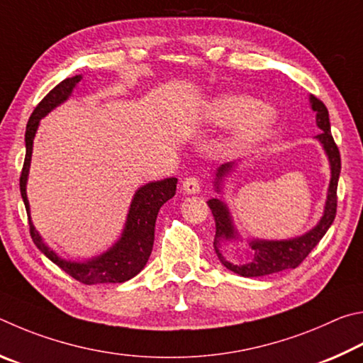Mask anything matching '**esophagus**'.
Instances as JSON below:
<instances>
[{"instance_id": "obj_1", "label": "esophagus", "mask_w": 363, "mask_h": 363, "mask_svg": "<svg viewBox=\"0 0 363 363\" xmlns=\"http://www.w3.org/2000/svg\"><path fill=\"white\" fill-rule=\"evenodd\" d=\"M183 191L188 193V194H196L201 191V183L196 177H188L183 180Z\"/></svg>"}]
</instances>
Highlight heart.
I'll use <instances>...</instances> for the list:
<instances>
[{
	"mask_svg": "<svg viewBox=\"0 0 363 363\" xmlns=\"http://www.w3.org/2000/svg\"><path fill=\"white\" fill-rule=\"evenodd\" d=\"M204 116L212 124L233 123L230 143L240 146L262 140L274 124L276 111L245 95L225 94L208 101Z\"/></svg>",
	"mask_w": 363,
	"mask_h": 363,
	"instance_id": "obj_1",
	"label": "heart"
}]
</instances>
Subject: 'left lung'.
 <instances>
[{
  "label": "left lung",
  "mask_w": 363,
  "mask_h": 363,
  "mask_svg": "<svg viewBox=\"0 0 363 363\" xmlns=\"http://www.w3.org/2000/svg\"><path fill=\"white\" fill-rule=\"evenodd\" d=\"M311 105H313V110L317 113L315 123L322 130L317 140L322 143L323 150H325L330 165H332V180H330L328 186V196H327V204H325V212H323V217L319 221L314 230L309 233L303 234L300 238L289 239V240H252L250 247L253 250V258L250 262L244 264H238L233 262H228V259L221 255L218 249L220 240L226 239H236L238 233L234 231L233 221L230 217V212H228V207L223 202L218 199H211L207 201L208 207L213 213L215 218V226H217V231H215V253H217L218 259L221 264L226 266L228 269L236 272V274L242 277H259V276H268L274 274V272L284 271V269H295L300 266L304 258H306L311 250L320 242V239L325 236L328 228L332 226L333 220L336 217V204H338V196H336V189H338V178L341 172V157H340V150L336 146L332 130H330V119H328V110L327 106L323 105V101L319 100L314 95H311ZM233 164H225L221 165L217 172V189H220V182L228 172L231 170Z\"/></svg>",
  "instance_id": "1"
}]
</instances>
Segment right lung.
I'll return each instance as SVG.
<instances>
[{
	"label": "right lung",
	"instance_id": "add662e5",
	"mask_svg": "<svg viewBox=\"0 0 363 363\" xmlns=\"http://www.w3.org/2000/svg\"><path fill=\"white\" fill-rule=\"evenodd\" d=\"M79 81L81 76L63 79L36 105L33 113H31L27 130H25V148H27V152H25V161L21 174V194L28 215L30 236L38 249L50 262L55 263L60 269L65 271L67 274L81 284H121L137 276L145 268L146 262H148L152 250V242H155V225L157 212L165 202L175 196L177 178H165V180L148 183V185L140 188L132 199L123 236L104 255L89 259V262L84 263L67 262V259L59 258L57 253H54L43 242L41 236L38 234L30 220V206L27 191H25L27 188L25 186H27L31 150H33V137L38 124H40V119L43 116H46L50 110H54L57 105H60L62 101H65L69 97L76 82Z\"/></svg>",
	"mask_w": 363,
	"mask_h": 363
}]
</instances>
